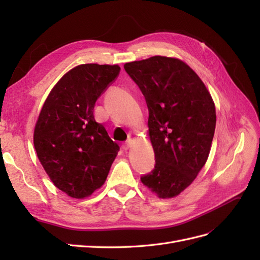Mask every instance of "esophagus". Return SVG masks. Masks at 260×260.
Wrapping results in <instances>:
<instances>
[{
    "instance_id": "34e87169",
    "label": "esophagus",
    "mask_w": 260,
    "mask_h": 260,
    "mask_svg": "<svg viewBox=\"0 0 260 260\" xmlns=\"http://www.w3.org/2000/svg\"><path fill=\"white\" fill-rule=\"evenodd\" d=\"M131 147V140H128L127 142H124L122 144V148L124 149V151H127V149H129Z\"/></svg>"
}]
</instances>
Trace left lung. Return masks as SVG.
Masks as SVG:
<instances>
[{"label": "left lung", "instance_id": "obj_1", "mask_svg": "<svg viewBox=\"0 0 260 260\" xmlns=\"http://www.w3.org/2000/svg\"><path fill=\"white\" fill-rule=\"evenodd\" d=\"M148 108V138L155 169L141 178L159 199L190 185L207 161L216 128V108L194 70L179 58L152 56L124 64Z\"/></svg>", "mask_w": 260, "mask_h": 260}]
</instances>
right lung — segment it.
Wrapping results in <instances>:
<instances>
[{"label":"right lung","instance_id":"right-lung-1","mask_svg":"<svg viewBox=\"0 0 260 260\" xmlns=\"http://www.w3.org/2000/svg\"><path fill=\"white\" fill-rule=\"evenodd\" d=\"M120 72L118 65L82 64L53 86L35 125L38 158L54 185L73 199L105 183L119 146L94 119L95 102Z\"/></svg>","mask_w":260,"mask_h":260}]
</instances>
